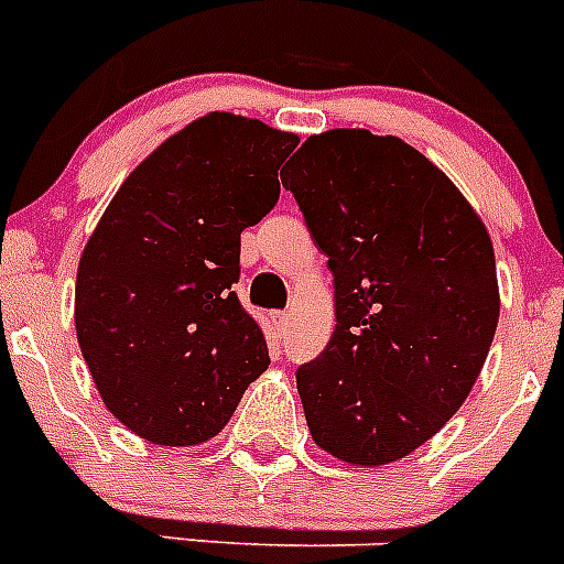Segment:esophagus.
<instances>
[{
    "instance_id": "esophagus-1",
    "label": "esophagus",
    "mask_w": 564,
    "mask_h": 564,
    "mask_svg": "<svg viewBox=\"0 0 564 564\" xmlns=\"http://www.w3.org/2000/svg\"><path fill=\"white\" fill-rule=\"evenodd\" d=\"M279 325H288V318H291V313H279Z\"/></svg>"
}]
</instances>
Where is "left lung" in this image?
<instances>
[{"label":"left lung","instance_id":"8db88e82","mask_svg":"<svg viewBox=\"0 0 564 564\" xmlns=\"http://www.w3.org/2000/svg\"><path fill=\"white\" fill-rule=\"evenodd\" d=\"M282 186L336 288V330L296 390L316 446L352 466L406 457L466 401L500 318L495 246L455 183L370 129L313 134Z\"/></svg>","mask_w":564,"mask_h":564}]
</instances>
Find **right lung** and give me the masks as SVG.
<instances>
[{
  "instance_id": "obj_1",
  "label": "right lung",
  "mask_w": 564,
  "mask_h": 564,
  "mask_svg": "<svg viewBox=\"0 0 564 564\" xmlns=\"http://www.w3.org/2000/svg\"><path fill=\"white\" fill-rule=\"evenodd\" d=\"M293 132L208 112L129 174L84 246L76 333L101 401L158 446H197L268 370L239 305V234L279 200Z\"/></svg>"
}]
</instances>
